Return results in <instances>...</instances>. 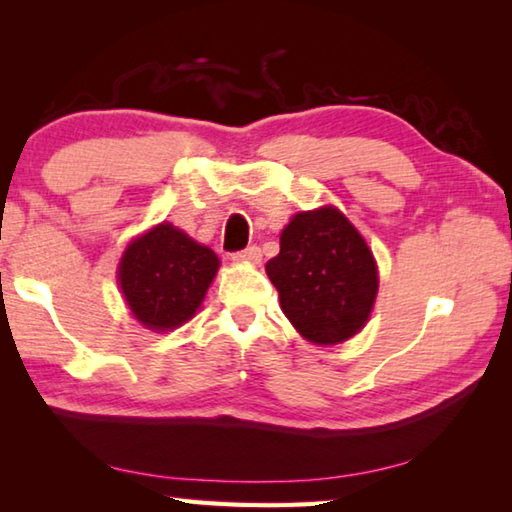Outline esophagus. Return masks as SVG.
<instances>
[{
    "instance_id": "obj_1",
    "label": "esophagus",
    "mask_w": 512,
    "mask_h": 512,
    "mask_svg": "<svg viewBox=\"0 0 512 512\" xmlns=\"http://www.w3.org/2000/svg\"><path fill=\"white\" fill-rule=\"evenodd\" d=\"M259 259H262V250L257 246H248L239 250V253H232V262L237 264H259Z\"/></svg>"
}]
</instances>
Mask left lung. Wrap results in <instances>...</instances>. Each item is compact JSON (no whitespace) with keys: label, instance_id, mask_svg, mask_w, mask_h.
I'll return each instance as SVG.
<instances>
[{"label":"left lung","instance_id":"left-lung-1","mask_svg":"<svg viewBox=\"0 0 512 512\" xmlns=\"http://www.w3.org/2000/svg\"><path fill=\"white\" fill-rule=\"evenodd\" d=\"M266 273L284 316L316 345L352 339L366 325L379 287L366 239L332 205L293 216Z\"/></svg>","mask_w":512,"mask_h":512}]
</instances>
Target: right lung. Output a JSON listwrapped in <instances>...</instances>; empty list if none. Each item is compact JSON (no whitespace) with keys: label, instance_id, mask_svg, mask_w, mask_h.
Segmentation results:
<instances>
[{"label":"right lung","instance_id":"1","mask_svg":"<svg viewBox=\"0 0 512 512\" xmlns=\"http://www.w3.org/2000/svg\"><path fill=\"white\" fill-rule=\"evenodd\" d=\"M219 257L171 223L133 239L119 262V287L133 316L153 332H169L201 307Z\"/></svg>","mask_w":512,"mask_h":512}]
</instances>
